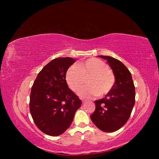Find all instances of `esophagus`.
<instances>
[{
	"instance_id": "esophagus-1",
	"label": "esophagus",
	"mask_w": 159,
	"mask_h": 159,
	"mask_svg": "<svg viewBox=\"0 0 159 159\" xmlns=\"http://www.w3.org/2000/svg\"><path fill=\"white\" fill-rule=\"evenodd\" d=\"M81 102H82V103H84L85 102V99H81Z\"/></svg>"
}]
</instances>
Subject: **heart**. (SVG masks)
Returning <instances> with one entry per match:
<instances>
[{"instance_id":"b5f03b06","label":"heart","mask_w":159,"mask_h":159,"mask_svg":"<svg viewBox=\"0 0 159 159\" xmlns=\"http://www.w3.org/2000/svg\"><path fill=\"white\" fill-rule=\"evenodd\" d=\"M87 79L88 85L79 91V95L83 98L90 99L94 96L107 94L113 88L115 77L109 69L107 64L97 58H90L80 61L77 65L70 67L66 72V80L69 88L78 91Z\"/></svg>"}]
</instances>
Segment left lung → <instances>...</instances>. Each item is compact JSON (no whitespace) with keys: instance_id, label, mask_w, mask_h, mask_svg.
I'll list each match as a JSON object with an SVG mask.
<instances>
[{"instance_id":"8db88e82","label":"left lung","mask_w":159,"mask_h":159,"mask_svg":"<svg viewBox=\"0 0 159 159\" xmlns=\"http://www.w3.org/2000/svg\"><path fill=\"white\" fill-rule=\"evenodd\" d=\"M107 60L115 77L113 89L105 97L95 101V110L91 119L104 132L111 133L127 123L135 102V88L131 72L121 61L107 56H98Z\"/></svg>"}]
</instances>
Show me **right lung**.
<instances>
[{
  "label": "right lung",
  "mask_w": 159,
  "mask_h": 159,
  "mask_svg": "<svg viewBox=\"0 0 159 159\" xmlns=\"http://www.w3.org/2000/svg\"><path fill=\"white\" fill-rule=\"evenodd\" d=\"M75 61L70 57L52 60L39 72L32 87V117L38 128L48 135L63 134L81 105V101L68 88L66 80L67 70Z\"/></svg>",
  "instance_id": "add662e5"
}]
</instances>
